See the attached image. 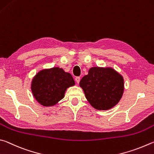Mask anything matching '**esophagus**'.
Returning a JSON list of instances; mask_svg holds the SVG:
<instances>
[{
	"instance_id": "34e87169",
	"label": "esophagus",
	"mask_w": 154,
	"mask_h": 154,
	"mask_svg": "<svg viewBox=\"0 0 154 154\" xmlns=\"http://www.w3.org/2000/svg\"><path fill=\"white\" fill-rule=\"evenodd\" d=\"M75 82H76V83H78V84H79V83L80 82V78L79 76H77V77H75Z\"/></svg>"
}]
</instances>
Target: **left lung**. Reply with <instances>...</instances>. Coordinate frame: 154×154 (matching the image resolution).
<instances>
[{
    "label": "left lung",
    "mask_w": 154,
    "mask_h": 154,
    "mask_svg": "<svg viewBox=\"0 0 154 154\" xmlns=\"http://www.w3.org/2000/svg\"><path fill=\"white\" fill-rule=\"evenodd\" d=\"M86 98L97 109L107 110L116 105L124 92V79L114 69L94 67L80 82Z\"/></svg>",
    "instance_id": "1"
}]
</instances>
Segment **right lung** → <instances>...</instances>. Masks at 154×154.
Wrapping results in <instances>:
<instances>
[{"mask_svg":"<svg viewBox=\"0 0 154 154\" xmlns=\"http://www.w3.org/2000/svg\"><path fill=\"white\" fill-rule=\"evenodd\" d=\"M74 84L71 74L59 67H53L38 73L32 80L31 88L39 103L51 106L63 99L67 88Z\"/></svg>","mask_w":154,"mask_h":154,"instance_id":"obj_1","label":"right lung"}]
</instances>
